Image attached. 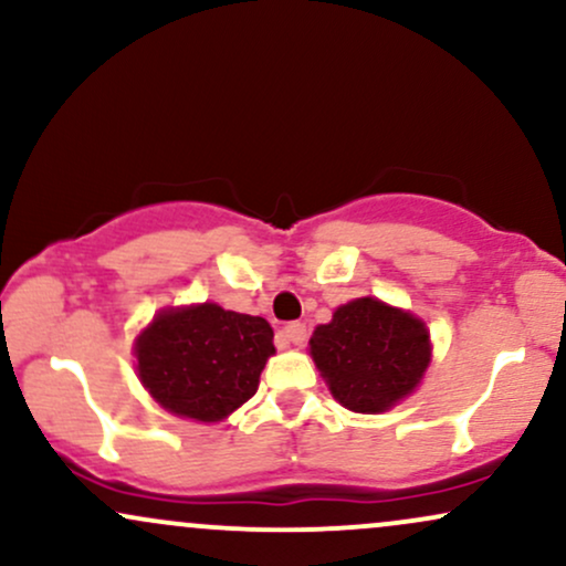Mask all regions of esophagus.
<instances>
[{
	"label": "esophagus",
	"instance_id": "1",
	"mask_svg": "<svg viewBox=\"0 0 566 566\" xmlns=\"http://www.w3.org/2000/svg\"><path fill=\"white\" fill-rule=\"evenodd\" d=\"M279 346H301V343L305 340V324L301 322H290L287 327L279 329Z\"/></svg>",
	"mask_w": 566,
	"mask_h": 566
}]
</instances>
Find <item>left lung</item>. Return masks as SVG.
I'll return each instance as SVG.
<instances>
[{"mask_svg": "<svg viewBox=\"0 0 566 566\" xmlns=\"http://www.w3.org/2000/svg\"><path fill=\"white\" fill-rule=\"evenodd\" d=\"M308 346L335 399L365 415L399 405L431 361L426 324L378 297L340 305L333 322L314 329Z\"/></svg>", "mask_w": 566, "mask_h": 566, "instance_id": "1", "label": "left lung"}]
</instances>
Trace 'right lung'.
Listing matches in <instances>:
<instances>
[{
    "mask_svg": "<svg viewBox=\"0 0 566 566\" xmlns=\"http://www.w3.org/2000/svg\"><path fill=\"white\" fill-rule=\"evenodd\" d=\"M274 354L263 316L218 303L165 308L135 340L138 378L167 412L218 423L252 399Z\"/></svg>",
    "mask_w": 566,
    "mask_h": 566,
    "instance_id": "1",
    "label": "right lung"
}]
</instances>
